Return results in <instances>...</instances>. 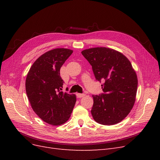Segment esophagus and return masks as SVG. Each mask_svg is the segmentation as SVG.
Returning <instances> with one entry per match:
<instances>
[{
    "instance_id": "obj_1",
    "label": "esophagus",
    "mask_w": 160,
    "mask_h": 160,
    "mask_svg": "<svg viewBox=\"0 0 160 160\" xmlns=\"http://www.w3.org/2000/svg\"><path fill=\"white\" fill-rule=\"evenodd\" d=\"M84 96H85V94H84V93H77V97L78 98H83V97H84Z\"/></svg>"
}]
</instances>
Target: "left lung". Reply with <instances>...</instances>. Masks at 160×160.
<instances>
[{"mask_svg":"<svg viewBox=\"0 0 160 160\" xmlns=\"http://www.w3.org/2000/svg\"><path fill=\"white\" fill-rule=\"evenodd\" d=\"M82 55L92 66L103 93L93 95L91 114L96 122L111 125L127 117L133 108L138 89V77L131 62L122 52L110 48L95 47Z\"/></svg>","mask_w":160,"mask_h":160,"instance_id":"1","label":"left lung"}]
</instances>
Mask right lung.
<instances>
[{"label": "right lung", "instance_id": "right-lung-1", "mask_svg": "<svg viewBox=\"0 0 160 160\" xmlns=\"http://www.w3.org/2000/svg\"><path fill=\"white\" fill-rule=\"evenodd\" d=\"M72 51L57 48L34 62L27 75L25 88L35 113L45 122L60 125L70 118L76 102L75 94L63 93L60 69Z\"/></svg>", "mask_w": 160, "mask_h": 160}]
</instances>
